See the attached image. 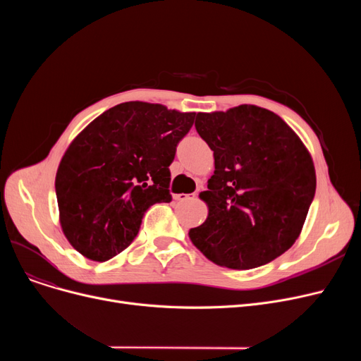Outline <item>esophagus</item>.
<instances>
[{
  "label": "esophagus",
  "mask_w": 361,
  "mask_h": 361,
  "mask_svg": "<svg viewBox=\"0 0 361 361\" xmlns=\"http://www.w3.org/2000/svg\"><path fill=\"white\" fill-rule=\"evenodd\" d=\"M192 195H185V193H178V195H174V199L178 200V202H184L187 199H190Z\"/></svg>",
  "instance_id": "34e87169"
}]
</instances>
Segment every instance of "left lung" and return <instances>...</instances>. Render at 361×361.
Masks as SVG:
<instances>
[{
  "mask_svg": "<svg viewBox=\"0 0 361 361\" xmlns=\"http://www.w3.org/2000/svg\"><path fill=\"white\" fill-rule=\"evenodd\" d=\"M199 136L214 150L215 171L199 197L206 221L188 231L214 263L253 269L298 238L316 192L313 159L293 128L256 105L199 112Z\"/></svg>",
  "mask_w": 361,
  "mask_h": 361,
  "instance_id": "8db88e82",
  "label": "left lung"
}]
</instances>
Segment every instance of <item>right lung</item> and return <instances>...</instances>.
Wrapping results in <instances>:
<instances>
[{
    "mask_svg": "<svg viewBox=\"0 0 361 361\" xmlns=\"http://www.w3.org/2000/svg\"><path fill=\"white\" fill-rule=\"evenodd\" d=\"M195 112L124 102L75 137L60 162L55 193L60 224L73 247L105 262L135 240L145 212L169 203V165Z\"/></svg>",
    "mask_w": 361,
    "mask_h": 361,
    "instance_id": "right-lung-1",
    "label": "right lung"
}]
</instances>
